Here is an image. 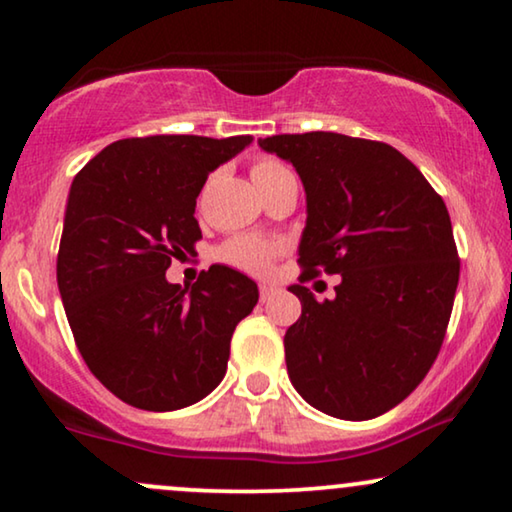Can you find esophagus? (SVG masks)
<instances>
[{"mask_svg":"<svg viewBox=\"0 0 512 512\" xmlns=\"http://www.w3.org/2000/svg\"><path fill=\"white\" fill-rule=\"evenodd\" d=\"M258 289H261V300H263V303H265V300H270L277 293V286L275 284H265L263 282L261 286H258Z\"/></svg>","mask_w":512,"mask_h":512,"instance_id":"esophagus-1","label":"esophagus"}]
</instances>
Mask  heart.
Returning <instances> with one entry per match:
<instances>
[{
    "label": "heart",
    "instance_id": "b5f03b06",
    "mask_svg": "<svg viewBox=\"0 0 512 512\" xmlns=\"http://www.w3.org/2000/svg\"><path fill=\"white\" fill-rule=\"evenodd\" d=\"M284 172L289 170L272 158L256 160L254 167H251V177H254L258 191ZM282 249L284 247L279 242H265L258 240V237H235V240L223 244L219 256L221 261L235 265L244 272H251V275H265V272H270L272 261L282 254Z\"/></svg>",
    "mask_w": 512,
    "mask_h": 512
}]
</instances>
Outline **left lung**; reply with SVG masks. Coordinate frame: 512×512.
I'll return each instance as SVG.
<instances>
[{
	"instance_id": "obj_1",
	"label": "left lung",
	"mask_w": 512,
	"mask_h": 512,
	"mask_svg": "<svg viewBox=\"0 0 512 512\" xmlns=\"http://www.w3.org/2000/svg\"><path fill=\"white\" fill-rule=\"evenodd\" d=\"M258 146L296 167L307 221L300 279L340 275L284 335L289 380L312 408L363 422L410 396L436 361L459 284L440 195L394 146L338 132L272 135Z\"/></svg>"
}]
</instances>
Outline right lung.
Masks as SVG:
<instances>
[{
  "mask_svg": "<svg viewBox=\"0 0 512 512\" xmlns=\"http://www.w3.org/2000/svg\"><path fill=\"white\" fill-rule=\"evenodd\" d=\"M254 142L198 135L109 144L76 174L58 251V289L90 373L135 408L198 403L226 375L235 326L258 286L228 265L170 284L172 258L200 240L195 200L209 172Z\"/></svg>",
  "mask_w": 512,
  "mask_h": 512,
  "instance_id": "obj_1",
  "label": "right lung"
}]
</instances>
